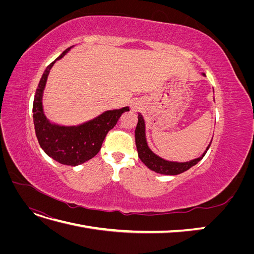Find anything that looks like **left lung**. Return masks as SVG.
Masks as SVG:
<instances>
[{
    "mask_svg": "<svg viewBox=\"0 0 254 254\" xmlns=\"http://www.w3.org/2000/svg\"><path fill=\"white\" fill-rule=\"evenodd\" d=\"M205 76V74H203ZM135 145L137 149V155L141 159L142 162L147 166L149 170L156 172L158 174H163V175H179L183 172H186L191 166L196 165L199 161H200L204 155L206 153V150L210 148V145L206 147V150L202 153L201 157L197 159H194L190 161V162H171V161H166L162 158L158 157L157 155L153 153L147 145L146 142V136H145V123L143 120V117L139 114L137 117V125L135 128Z\"/></svg>",
    "mask_w": 254,
    "mask_h": 254,
    "instance_id": "left-lung-1",
    "label": "left lung"
}]
</instances>
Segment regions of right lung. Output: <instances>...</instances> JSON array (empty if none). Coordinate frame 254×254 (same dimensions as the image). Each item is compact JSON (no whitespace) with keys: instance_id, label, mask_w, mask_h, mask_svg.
Here are the masks:
<instances>
[{"instance_id":"obj_1","label":"right lung","mask_w":254,"mask_h":254,"mask_svg":"<svg viewBox=\"0 0 254 254\" xmlns=\"http://www.w3.org/2000/svg\"><path fill=\"white\" fill-rule=\"evenodd\" d=\"M70 49H66L56 60L63 58ZM55 61L45 68L36 90L33 104L35 131L41 148L49 157L61 164L76 166L97 155L107 133L117 125L121 115L129 111V108L124 107L119 110L106 111L79 126L64 127L52 124L43 113L42 94Z\"/></svg>"}]
</instances>
